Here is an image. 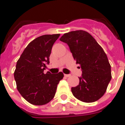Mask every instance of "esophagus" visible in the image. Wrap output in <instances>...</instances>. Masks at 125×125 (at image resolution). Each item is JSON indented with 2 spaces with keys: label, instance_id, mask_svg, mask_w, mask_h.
Here are the masks:
<instances>
[{
  "label": "esophagus",
  "instance_id": "obj_1",
  "mask_svg": "<svg viewBox=\"0 0 125 125\" xmlns=\"http://www.w3.org/2000/svg\"><path fill=\"white\" fill-rule=\"evenodd\" d=\"M64 76L66 77H70L71 75H70V74H64Z\"/></svg>",
  "mask_w": 125,
  "mask_h": 125
}]
</instances>
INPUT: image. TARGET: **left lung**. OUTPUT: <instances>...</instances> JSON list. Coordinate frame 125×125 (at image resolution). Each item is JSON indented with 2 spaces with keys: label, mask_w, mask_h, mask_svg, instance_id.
<instances>
[{
  "label": "left lung",
  "mask_w": 125,
  "mask_h": 125,
  "mask_svg": "<svg viewBox=\"0 0 125 125\" xmlns=\"http://www.w3.org/2000/svg\"><path fill=\"white\" fill-rule=\"evenodd\" d=\"M60 40L67 44L82 71L79 84L71 88L73 95L84 102L98 100L105 93L112 77L111 65L104 50L84 30L64 33Z\"/></svg>",
  "instance_id": "left-lung-1"
}]
</instances>
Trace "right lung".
Returning a JSON list of instances; mask_svg holds the SVG:
<instances>
[{
    "label": "right lung",
    "instance_id": "obj_1",
    "mask_svg": "<svg viewBox=\"0 0 125 125\" xmlns=\"http://www.w3.org/2000/svg\"><path fill=\"white\" fill-rule=\"evenodd\" d=\"M60 34L44 35L33 40L18 60L14 73L18 92L29 103L42 105L54 98L63 74H44L50 63L51 49Z\"/></svg>",
    "mask_w": 125,
    "mask_h": 125
}]
</instances>
